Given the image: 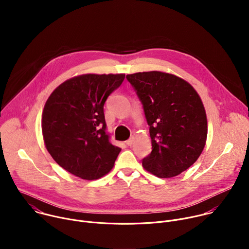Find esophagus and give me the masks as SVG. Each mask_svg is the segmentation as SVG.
<instances>
[{
    "label": "esophagus",
    "instance_id": "34e87169",
    "mask_svg": "<svg viewBox=\"0 0 249 249\" xmlns=\"http://www.w3.org/2000/svg\"><path fill=\"white\" fill-rule=\"evenodd\" d=\"M134 137H132V138H130L129 140H127L126 141V145H128V146H132L133 144H134Z\"/></svg>",
    "mask_w": 249,
    "mask_h": 249
}]
</instances>
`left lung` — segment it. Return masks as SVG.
<instances>
[{"mask_svg":"<svg viewBox=\"0 0 249 249\" xmlns=\"http://www.w3.org/2000/svg\"><path fill=\"white\" fill-rule=\"evenodd\" d=\"M126 78L150 126L153 151L143 167L160 178L177 176L198 160L206 145L208 122L200 95L185 80L160 71Z\"/></svg>","mask_w":249,"mask_h":249,"instance_id":"8db88e82","label":"left lung"}]
</instances>
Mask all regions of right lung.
<instances>
[{"mask_svg":"<svg viewBox=\"0 0 249 249\" xmlns=\"http://www.w3.org/2000/svg\"><path fill=\"white\" fill-rule=\"evenodd\" d=\"M125 74H84L58 86L42 112V135L53 160L82 179L107 174L121 151L105 133L103 105Z\"/></svg>","mask_w":249,"mask_h":249,"instance_id":"add662e5","label":"right lung"}]
</instances>
